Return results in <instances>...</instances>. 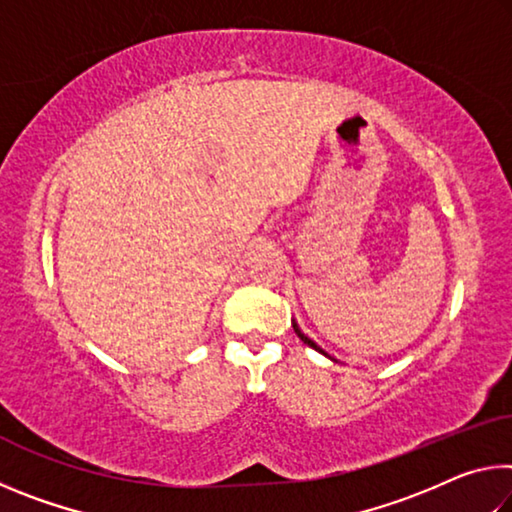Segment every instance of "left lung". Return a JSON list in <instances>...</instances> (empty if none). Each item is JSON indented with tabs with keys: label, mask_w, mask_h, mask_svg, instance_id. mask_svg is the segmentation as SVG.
<instances>
[{
	"label": "left lung",
	"mask_w": 512,
	"mask_h": 512,
	"mask_svg": "<svg viewBox=\"0 0 512 512\" xmlns=\"http://www.w3.org/2000/svg\"><path fill=\"white\" fill-rule=\"evenodd\" d=\"M293 329H296V334L300 336V341H302V343H307V345H309V348H314V350H318L320 354H325V357H329V354H327L325 350H320V348H318V345H316L314 341H311V339H309V336H305V334H302V332H300V327H298L296 323H293ZM329 359H332V357H329Z\"/></svg>",
	"instance_id": "8db88e82"
}]
</instances>
